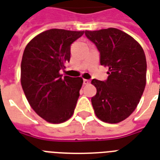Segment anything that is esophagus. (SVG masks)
Returning <instances> with one entry per match:
<instances>
[{"label":"esophagus","mask_w":160,"mask_h":160,"mask_svg":"<svg viewBox=\"0 0 160 160\" xmlns=\"http://www.w3.org/2000/svg\"><path fill=\"white\" fill-rule=\"evenodd\" d=\"M83 83L84 85H88L90 83V80H86V79H84L83 80Z\"/></svg>","instance_id":"esophagus-1"}]
</instances>
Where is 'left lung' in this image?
<instances>
[{
	"instance_id": "1",
	"label": "left lung",
	"mask_w": 160,
	"mask_h": 160,
	"mask_svg": "<svg viewBox=\"0 0 160 160\" xmlns=\"http://www.w3.org/2000/svg\"><path fill=\"white\" fill-rule=\"evenodd\" d=\"M85 35L100 53V63L108 68L106 80L93 79L97 94L92 98L98 119L115 124L133 113L146 86L144 51L131 35L118 29L87 31Z\"/></svg>"
}]
</instances>
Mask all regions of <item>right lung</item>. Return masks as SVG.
Segmentation results:
<instances>
[{"instance_id": "right-lung-1", "label": "right lung", "mask_w": 160, "mask_h": 160, "mask_svg": "<svg viewBox=\"0 0 160 160\" xmlns=\"http://www.w3.org/2000/svg\"><path fill=\"white\" fill-rule=\"evenodd\" d=\"M84 31L52 29L29 41L21 62V85L29 105L45 120L66 121L74 113L82 78L62 76L70 46Z\"/></svg>"}]
</instances>
